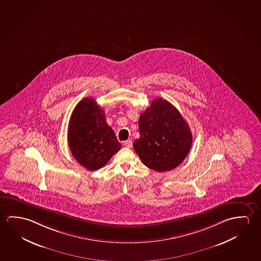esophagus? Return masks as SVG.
<instances>
[{"mask_svg":"<svg viewBox=\"0 0 261 261\" xmlns=\"http://www.w3.org/2000/svg\"><path fill=\"white\" fill-rule=\"evenodd\" d=\"M123 145L125 146V147H128V148H131L133 145L132 140H126V141H124L123 143Z\"/></svg>","mask_w":261,"mask_h":261,"instance_id":"obj_1","label":"esophagus"}]
</instances>
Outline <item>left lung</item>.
<instances>
[{
    "instance_id": "8db88e82",
    "label": "left lung",
    "mask_w": 261,
    "mask_h": 261,
    "mask_svg": "<svg viewBox=\"0 0 261 261\" xmlns=\"http://www.w3.org/2000/svg\"><path fill=\"white\" fill-rule=\"evenodd\" d=\"M140 137L133 143L142 162L154 171H169L187 158L192 134L178 110L163 98L154 99L138 122Z\"/></svg>"
}]
</instances>
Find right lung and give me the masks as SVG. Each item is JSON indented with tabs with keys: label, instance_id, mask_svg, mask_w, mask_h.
I'll use <instances>...</instances> for the list:
<instances>
[{
	"label": "right lung",
	"instance_id": "add662e5",
	"mask_svg": "<svg viewBox=\"0 0 261 261\" xmlns=\"http://www.w3.org/2000/svg\"><path fill=\"white\" fill-rule=\"evenodd\" d=\"M68 145L73 158L90 171L103 167L121 148L102 108L91 97L83 99L69 121Z\"/></svg>",
	"mask_w": 261,
	"mask_h": 261
}]
</instances>
